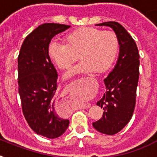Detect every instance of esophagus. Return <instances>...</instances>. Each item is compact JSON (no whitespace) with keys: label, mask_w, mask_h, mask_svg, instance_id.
Wrapping results in <instances>:
<instances>
[{"label":"esophagus","mask_w":157,"mask_h":157,"mask_svg":"<svg viewBox=\"0 0 157 157\" xmlns=\"http://www.w3.org/2000/svg\"><path fill=\"white\" fill-rule=\"evenodd\" d=\"M90 104L87 103V104H84L81 107H83V108H89V107H90Z\"/></svg>","instance_id":"esophagus-1"}]
</instances>
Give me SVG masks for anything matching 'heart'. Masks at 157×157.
I'll return each mask as SVG.
<instances>
[{"label": "heart", "mask_w": 157, "mask_h": 157, "mask_svg": "<svg viewBox=\"0 0 157 157\" xmlns=\"http://www.w3.org/2000/svg\"><path fill=\"white\" fill-rule=\"evenodd\" d=\"M119 50L117 34L94 28H80L65 36V43L53 40L48 55L59 68L67 70L78 59L81 61L65 75L69 79L81 74L102 73L112 67Z\"/></svg>", "instance_id": "b5f03b06"}]
</instances>
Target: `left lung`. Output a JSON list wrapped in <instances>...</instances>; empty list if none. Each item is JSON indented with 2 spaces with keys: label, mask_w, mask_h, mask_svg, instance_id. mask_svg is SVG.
I'll return each mask as SVG.
<instances>
[{
  "label": "left lung",
  "mask_w": 157,
  "mask_h": 157,
  "mask_svg": "<svg viewBox=\"0 0 157 157\" xmlns=\"http://www.w3.org/2000/svg\"><path fill=\"white\" fill-rule=\"evenodd\" d=\"M96 26H107L119 40V56L114 68L103 80L106 91L97 105L103 109L94 128L102 134L113 135L130 121L136 102L139 76V54L136 43L124 28L117 22H105Z\"/></svg>",
  "instance_id": "left-lung-1"
}]
</instances>
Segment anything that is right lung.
I'll use <instances>...</instances> for the list:
<instances>
[{"mask_svg": "<svg viewBox=\"0 0 157 157\" xmlns=\"http://www.w3.org/2000/svg\"><path fill=\"white\" fill-rule=\"evenodd\" d=\"M71 26L44 23L25 38L18 57V93L25 119L33 131L56 139L66 131L68 119L62 117L55 97L56 69L48 55L54 36Z\"/></svg>", "mask_w": 157, "mask_h": 157, "instance_id": "obj_1", "label": "right lung"}]
</instances>
